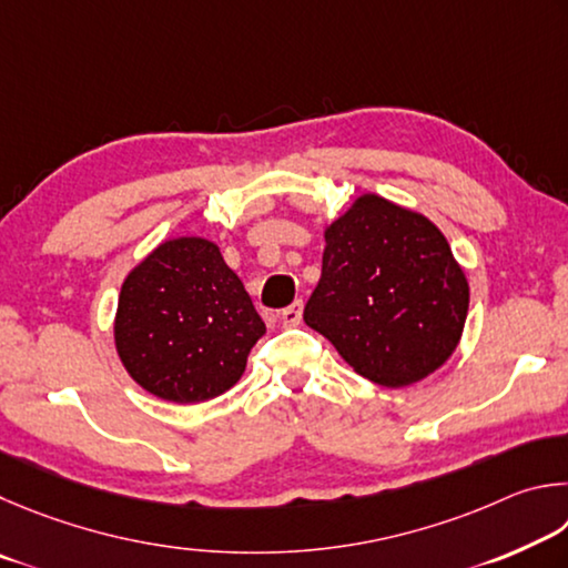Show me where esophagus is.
Instances as JSON below:
<instances>
[{"mask_svg": "<svg viewBox=\"0 0 568 568\" xmlns=\"http://www.w3.org/2000/svg\"><path fill=\"white\" fill-rule=\"evenodd\" d=\"M302 312H304L302 302H294L292 306H286V310L282 312V324L284 326H296L302 322Z\"/></svg>", "mask_w": 568, "mask_h": 568, "instance_id": "1", "label": "esophagus"}]
</instances>
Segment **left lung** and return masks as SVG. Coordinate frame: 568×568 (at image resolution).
<instances>
[{
    "instance_id": "8db88e82",
    "label": "left lung",
    "mask_w": 568,
    "mask_h": 568,
    "mask_svg": "<svg viewBox=\"0 0 568 568\" xmlns=\"http://www.w3.org/2000/svg\"><path fill=\"white\" fill-rule=\"evenodd\" d=\"M322 278L304 322L374 384L409 386L454 354L469 282L429 219L362 194L324 229Z\"/></svg>"
}]
</instances>
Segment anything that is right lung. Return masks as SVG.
<instances>
[{"instance_id": "add662e5", "label": "right lung", "mask_w": 568, "mask_h": 568, "mask_svg": "<svg viewBox=\"0 0 568 568\" xmlns=\"http://www.w3.org/2000/svg\"><path fill=\"white\" fill-rule=\"evenodd\" d=\"M264 332L242 278L202 236L159 244L119 292V359L164 402L199 404L232 389Z\"/></svg>"}]
</instances>
